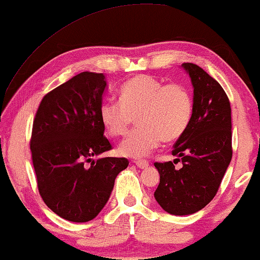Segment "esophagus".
Segmentation results:
<instances>
[{
  "label": "esophagus",
  "mask_w": 260,
  "mask_h": 260,
  "mask_svg": "<svg viewBox=\"0 0 260 260\" xmlns=\"http://www.w3.org/2000/svg\"><path fill=\"white\" fill-rule=\"evenodd\" d=\"M134 164L139 168H146L148 166V161H146V160H135Z\"/></svg>",
  "instance_id": "34e87169"
}]
</instances>
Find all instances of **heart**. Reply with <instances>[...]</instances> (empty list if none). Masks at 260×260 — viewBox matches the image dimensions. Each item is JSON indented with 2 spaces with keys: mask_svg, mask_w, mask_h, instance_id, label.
<instances>
[{
  "mask_svg": "<svg viewBox=\"0 0 260 260\" xmlns=\"http://www.w3.org/2000/svg\"><path fill=\"white\" fill-rule=\"evenodd\" d=\"M193 102L186 87L165 85L151 75H137L123 83L120 102L105 101L100 120L111 137H122L137 116L138 128L119 146V153L142 158L158 147L161 140L171 142L185 133L192 118Z\"/></svg>",
  "mask_w": 260,
  "mask_h": 260,
  "instance_id": "b5f03b06",
  "label": "heart"
}]
</instances>
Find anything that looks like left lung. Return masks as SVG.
I'll return each instance as SVG.
<instances>
[{
  "instance_id": "1",
  "label": "left lung",
  "mask_w": 260,
  "mask_h": 260,
  "mask_svg": "<svg viewBox=\"0 0 260 260\" xmlns=\"http://www.w3.org/2000/svg\"><path fill=\"white\" fill-rule=\"evenodd\" d=\"M193 86V112L173 146V162H155L160 182L154 198L167 213L193 214L217 194L232 159L231 106L222 87L194 63H182Z\"/></svg>"
}]
</instances>
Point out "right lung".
Instances as JSON below:
<instances>
[{"label": "right lung", "instance_id": "obj_1", "mask_svg": "<svg viewBox=\"0 0 260 260\" xmlns=\"http://www.w3.org/2000/svg\"><path fill=\"white\" fill-rule=\"evenodd\" d=\"M106 87L102 73H80L43 96L32 122L30 151L40 196L66 220L96 217L116 175L129 164L126 158L92 159L112 149L99 115Z\"/></svg>", "mask_w": 260, "mask_h": 260}]
</instances>
